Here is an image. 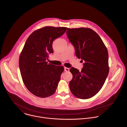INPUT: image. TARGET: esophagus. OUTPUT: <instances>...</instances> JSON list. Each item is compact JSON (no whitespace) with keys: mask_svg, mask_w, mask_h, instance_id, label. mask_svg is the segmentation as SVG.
Listing matches in <instances>:
<instances>
[{"mask_svg":"<svg viewBox=\"0 0 127 127\" xmlns=\"http://www.w3.org/2000/svg\"><path fill=\"white\" fill-rule=\"evenodd\" d=\"M64 71L65 72H69V68L67 67H64Z\"/></svg>","mask_w":127,"mask_h":127,"instance_id":"obj_1","label":"esophagus"}]
</instances>
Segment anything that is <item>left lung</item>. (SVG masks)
<instances>
[{"label": "left lung", "mask_w": 127, "mask_h": 127, "mask_svg": "<svg viewBox=\"0 0 127 127\" xmlns=\"http://www.w3.org/2000/svg\"><path fill=\"white\" fill-rule=\"evenodd\" d=\"M66 33L76 57L85 61L81 71L70 69L73 75L69 82L71 92L78 98H91L101 89L108 74L107 50L99 35L89 28H68Z\"/></svg>", "instance_id": "1"}]
</instances>
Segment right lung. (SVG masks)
<instances>
[{
    "mask_svg": "<svg viewBox=\"0 0 127 127\" xmlns=\"http://www.w3.org/2000/svg\"><path fill=\"white\" fill-rule=\"evenodd\" d=\"M67 29L45 27L32 32L26 42L20 54L19 66L25 86L35 96L47 97L56 92L64 67L48 64L46 60L53 53V42Z\"/></svg>",
    "mask_w": 127,
    "mask_h": 127,
    "instance_id": "1",
    "label": "right lung"
}]
</instances>
